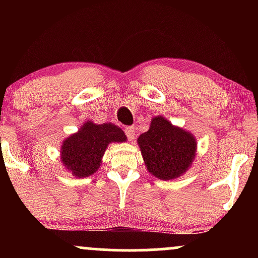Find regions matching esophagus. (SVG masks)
Here are the masks:
<instances>
[{
    "instance_id": "1",
    "label": "esophagus",
    "mask_w": 258,
    "mask_h": 258,
    "mask_svg": "<svg viewBox=\"0 0 258 258\" xmlns=\"http://www.w3.org/2000/svg\"><path fill=\"white\" fill-rule=\"evenodd\" d=\"M135 127L133 126H127L125 127V133L127 136V138L130 139V141H133L135 139Z\"/></svg>"
}]
</instances>
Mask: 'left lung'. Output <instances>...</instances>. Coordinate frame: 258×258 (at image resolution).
Here are the masks:
<instances>
[{"instance_id":"obj_1","label":"left lung","mask_w":258,"mask_h":258,"mask_svg":"<svg viewBox=\"0 0 258 258\" xmlns=\"http://www.w3.org/2000/svg\"><path fill=\"white\" fill-rule=\"evenodd\" d=\"M138 146L148 171L160 179H173L184 173L197 150L190 133L162 116L154 117L149 131L139 136Z\"/></svg>"}]
</instances>
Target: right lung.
Here are the masks:
<instances>
[{"mask_svg": "<svg viewBox=\"0 0 258 258\" xmlns=\"http://www.w3.org/2000/svg\"><path fill=\"white\" fill-rule=\"evenodd\" d=\"M126 139L122 130L112 123L96 125L88 121L78 133L63 142L60 159L75 177H88L99 168L108 144Z\"/></svg>", "mask_w": 258, "mask_h": 258, "instance_id": "add662e5", "label": "right lung"}]
</instances>
